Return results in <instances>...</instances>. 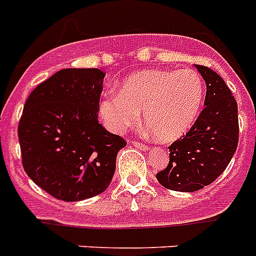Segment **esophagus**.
<instances>
[{
    "mask_svg": "<svg viewBox=\"0 0 256 256\" xmlns=\"http://www.w3.org/2000/svg\"><path fill=\"white\" fill-rule=\"evenodd\" d=\"M130 144L134 145V148H140V149H142V150H148L149 149L146 145L141 144V142H138V141H130Z\"/></svg>",
    "mask_w": 256,
    "mask_h": 256,
    "instance_id": "1",
    "label": "esophagus"
}]
</instances>
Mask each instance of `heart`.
Instances as JSON below:
<instances>
[{
  "instance_id": "heart-1",
  "label": "heart",
  "mask_w": 256,
  "mask_h": 256,
  "mask_svg": "<svg viewBox=\"0 0 256 256\" xmlns=\"http://www.w3.org/2000/svg\"><path fill=\"white\" fill-rule=\"evenodd\" d=\"M205 82L194 70L138 71L120 84L118 94L104 96L100 118L108 130L122 134L138 122L161 142L185 136L197 122L205 100Z\"/></svg>"
}]
</instances>
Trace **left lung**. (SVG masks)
<instances>
[{
  "label": "left lung",
  "mask_w": 256,
  "mask_h": 256,
  "mask_svg": "<svg viewBox=\"0 0 256 256\" xmlns=\"http://www.w3.org/2000/svg\"><path fill=\"white\" fill-rule=\"evenodd\" d=\"M206 83L205 108L182 138L169 146V164L157 181L174 192H197L224 173L238 146V106L222 78L196 64Z\"/></svg>",
  "instance_id": "left-lung-1"
}]
</instances>
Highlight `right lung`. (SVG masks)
I'll list each match as a JSON object with an SVG mask.
<instances>
[{"label":"right lung","mask_w":256,"mask_h":256,"mask_svg":"<svg viewBox=\"0 0 256 256\" xmlns=\"http://www.w3.org/2000/svg\"><path fill=\"white\" fill-rule=\"evenodd\" d=\"M104 76L99 68H64L36 86L24 103L18 126L24 169L62 201L103 193L126 145L98 120Z\"/></svg>","instance_id":"add662e5"}]
</instances>
